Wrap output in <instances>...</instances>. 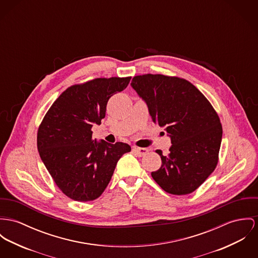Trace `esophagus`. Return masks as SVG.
<instances>
[{
  "label": "esophagus",
  "mask_w": 258,
  "mask_h": 258,
  "mask_svg": "<svg viewBox=\"0 0 258 258\" xmlns=\"http://www.w3.org/2000/svg\"><path fill=\"white\" fill-rule=\"evenodd\" d=\"M133 151H134L137 155H139V156H143V155H145V154L148 152V149H146V148H141V147H134Z\"/></svg>",
  "instance_id": "esophagus-1"
}]
</instances>
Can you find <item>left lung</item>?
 Here are the masks:
<instances>
[{"mask_svg":"<svg viewBox=\"0 0 258 258\" xmlns=\"http://www.w3.org/2000/svg\"><path fill=\"white\" fill-rule=\"evenodd\" d=\"M133 88L145 101L153 122L168 133L172 145L151 176L168 194H191L218 164L222 124L207 98L189 81L164 75L137 76Z\"/></svg>","mask_w":258,"mask_h":258,"instance_id":"obj_1","label":"left lung"}]
</instances>
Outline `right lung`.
Here are the masks:
<instances>
[{
  "label": "right lung",
  "mask_w": 258,
  "mask_h": 258,
  "mask_svg": "<svg viewBox=\"0 0 258 258\" xmlns=\"http://www.w3.org/2000/svg\"><path fill=\"white\" fill-rule=\"evenodd\" d=\"M131 79H95L72 85L42 119L37 133L40 157L68 198L80 202L98 199L119 158L132 150L123 142H98L91 131L105 118L109 99L122 91Z\"/></svg>",
  "instance_id": "obj_1"
}]
</instances>
